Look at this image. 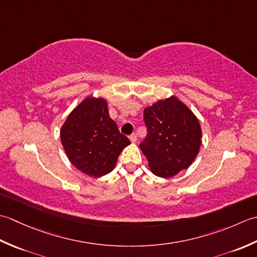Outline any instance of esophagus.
Wrapping results in <instances>:
<instances>
[{"label": "esophagus", "instance_id": "1", "mask_svg": "<svg viewBox=\"0 0 257 257\" xmlns=\"http://www.w3.org/2000/svg\"><path fill=\"white\" fill-rule=\"evenodd\" d=\"M128 139H130V141L132 143H135L136 142V140H138V136H136V134H131L130 136H128Z\"/></svg>", "mask_w": 257, "mask_h": 257}]
</instances>
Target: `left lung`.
Segmentation results:
<instances>
[{
  "instance_id": "obj_1",
  "label": "left lung",
  "mask_w": 257,
  "mask_h": 257,
  "mask_svg": "<svg viewBox=\"0 0 257 257\" xmlns=\"http://www.w3.org/2000/svg\"><path fill=\"white\" fill-rule=\"evenodd\" d=\"M148 135L140 149L154 175L169 179L187 169L198 154L202 128L197 117L176 96L144 108Z\"/></svg>"
}]
</instances>
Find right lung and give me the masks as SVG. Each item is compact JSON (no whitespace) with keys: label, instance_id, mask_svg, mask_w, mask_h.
Returning a JSON list of instances; mask_svg holds the SVG:
<instances>
[{"label":"right lung","instance_id":"right-lung-1","mask_svg":"<svg viewBox=\"0 0 257 257\" xmlns=\"http://www.w3.org/2000/svg\"><path fill=\"white\" fill-rule=\"evenodd\" d=\"M60 136L71 163L93 177L112 172L121 152L131 144L109 117L103 97L83 99L62 125Z\"/></svg>","mask_w":257,"mask_h":257}]
</instances>
